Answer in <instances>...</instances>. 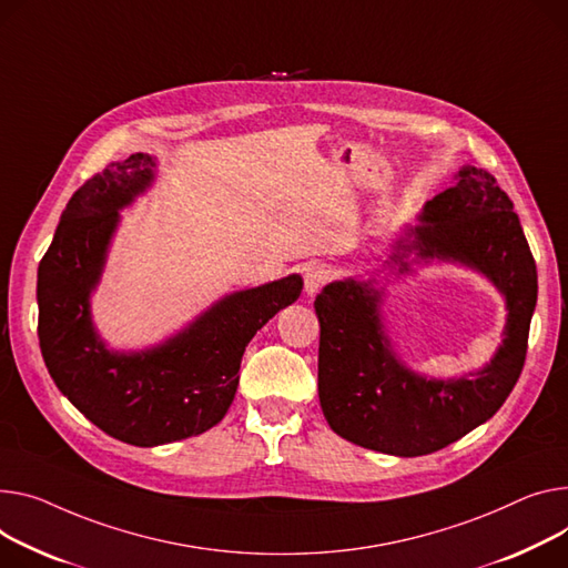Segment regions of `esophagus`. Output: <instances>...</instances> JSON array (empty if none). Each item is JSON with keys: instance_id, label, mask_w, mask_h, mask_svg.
<instances>
[{"instance_id": "1", "label": "esophagus", "mask_w": 568, "mask_h": 568, "mask_svg": "<svg viewBox=\"0 0 568 568\" xmlns=\"http://www.w3.org/2000/svg\"><path fill=\"white\" fill-rule=\"evenodd\" d=\"M331 278H333V270L328 267V264H313L306 274V292L311 296L317 294Z\"/></svg>"}]
</instances>
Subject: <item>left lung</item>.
<instances>
[{
  "label": "left lung",
  "instance_id": "left-lung-1",
  "mask_svg": "<svg viewBox=\"0 0 568 568\" xmlns=\"http://www.w3.org/2000/svg\"><path fill=\"white\" fill-rule=\"evenodd\" d=\"M413 237L399 246L418 260L459 262L484 274L507 301L503 345L481 369L459 379H427L397 361L372 281H335L315 298L320 320V404L331 429L361 447L423 457L459 440L514 390L537 306V264L514 203L496 178L464 166L455 186L427 201ZM395 253L399 274L410 272Z\"/></svg>",
  "mask_w": 568,
  "mask_h": 568
}]
</instances>
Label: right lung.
I'll use <instances>...</instances> for the list:
<instances>
[{
    "instance_id": "right-lung-1",
    "label": "right lung",
    "mask_w": 568,
    "mask_h": 568,
    "mask_svg": "<svg viewBox=\"0 0 568 568\" xmlns=\"http://www.w3.org/2000/svg\"><path fill=\"white\" fill-rule=\"evenodd\" d=\"M136 153L87 180L68 201L38 264V339L57 388L104 434L136 447L199 436L231 408L251 337L304 287L298 274L223 296L184 331L143 352L106 349L91 320L123 207L155 180Z\"/></svg>"
}]
</instances>
